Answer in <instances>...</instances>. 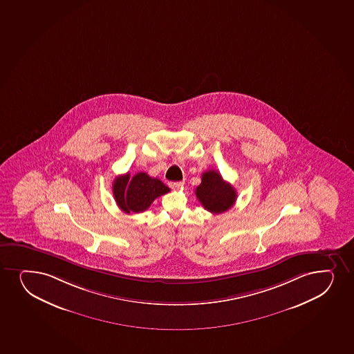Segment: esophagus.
<instances>
[{"label":"esophagus","mask_w":354,"mask_h":354,"mask_svg":"<svg viewBox=\"0 0 354 354\" xmlns=\"http://www.w3.org/2000/svg\"><path fill=\"white\" fill-rule=\"evenodd\" d=\"M184 182H170L169 187L171 189H179V187H183Z\"/></svg>","instance_id":"1"}]
</instances>
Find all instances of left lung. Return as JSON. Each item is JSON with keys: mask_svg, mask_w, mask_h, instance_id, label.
Instances as JSON below:
<instances>
[{"mask_svg": "<svg viewBox=\"0 0 354 354\" xmlns=\"http://www.w3.org/2000/svg\"><path fill=\"white\" fill-rule=\"evenodd\" d=\"M195 194L204 209L212 214L227 212L237 198L234 187L225 182L220 172L216 170L204 172L202 182L196 187Z\"/></svg>", "mask_w": 354, "mask_h": 354, "instance_id": "8db88e82", "label": "left lung"}]
</instances>
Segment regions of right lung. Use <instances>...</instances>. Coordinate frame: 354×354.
<instances>
[{
  "label": "right lung",
  "mask_w": 354,
  "mask_h": 354,
  "mask_svg": "<svg viewBox=\"0 0 354 354\" xmlns=\"http://www.w3.org/2000/svg\"><path fill=\"white\" fill-rule=\"evenodd\" d=\"M112 189L118 207L127 214L145 212L157 197L170 192L162 180L152 178L145 172H138L132 178L130 174L118 176Z\"/></svg>",
  "instance_id": "add662e5"
}]
</instances>
